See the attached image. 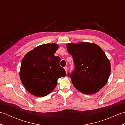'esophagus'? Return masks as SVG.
<instances>
[{"label": "esophagus", "instance_id": "obj_1", "mask_svg": "<svg viewBox=\"0 0 125 125\" xmlns=\"http://www.w3.org/2000/svg\"><path fill=\"white\" fill-rule=\"evenodd\" d=\"M64 70H65V72H66V73H67V71H68V68H67V67H65L64 68Z\"/></svg>", "mask_w": 125, "mask_h": 125}]
</instances>
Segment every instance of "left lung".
<instances>
[{
    "mask_svg": "<svg viewBox=\"0 0 125 125\" xmlns=\"http://www.w3.org/2000/svg\"><path fill=\"white\" fill-rule=\"evenodd\" d=\"M72 56L75 70L68 73L76 89L86 94L97 93L107 83L111 73L109 60L95 43L79 42L67 44Z\"/></svg>",
    "mask_w": 125,
    "mask_h": 125,
    "instance_id": "left-lung-1",
    "label": "left lung"
}]
</instances>
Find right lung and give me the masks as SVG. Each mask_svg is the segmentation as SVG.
<instances>
[{
    "mask_svg": "<svg viewBox=\"0 0 125 125\" xmlns=\"http://www.w3.org/2000/svg\"><path fill=\"white\" fill-rule=\"evenodd\" d=\"M56 43L40 45L27 53L22 60L20 78L26 89L36 97L49 94L57 84V79L65 77L60 65V57L55 56Z\"/></svg>",
    "mask_w": 125,
    "mask_h": 125,
    "instance_id": "1",
    "label": "right lung"
}]
</instances>
